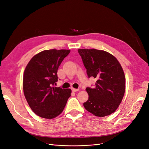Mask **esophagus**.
<instances>
[{"label": "esophagus", "instance_id": "obj_1", "mask_svg": "<svg viewBox=\"0 0 149 149\" xmlns=\"http://www.w3.org/2000/svg\"><path fill=\"white\" fill-rule=\"evenodd\" d=\"M71 90H72V91H73V92H76V91H78L79 90V89H75V88H71Z\"/></svg>", "mask_w": 149, "mask_h": 149}]
</instances>
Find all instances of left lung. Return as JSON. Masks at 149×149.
Instances as JSON below:
<instances>
[{"label": "left lung", "mask_w": 149, "mask_h": 149, "mask_svg": "<svg viewBox=\"0 0 149 149\" xmlns=\"http://www.w3.org/2000/svg\"><path fill=\"white\" fill-rule=\"evenodd\" d=\"M88 78L97 81L95 87L86 88L89 98L84 108L93 115L104 117L118 109L124 97L125 78L118 60L109 53L96 49H79Z\"/></svg>", "instance_id": "obj_1"}]
</instances>
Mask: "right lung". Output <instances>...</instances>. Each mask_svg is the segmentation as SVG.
I'll return each mask as SVG.
<instances>
[{"instance_id":"add662e5","label":"right lung","mask_w":149,"mask_h":149,"mask_svg":"<svg viewBox=\"0 0 149 149\" xmlns=\"http://www.w3.org/2000/svg\"><path fill=\"white\" fill-rule=\"evenodd\" d=\"M70 49H48L35 55L26 65L23 89L29 106L45 119H53L63 111L71 96L70 89L54 87L58 81L57 71Z\"/></svg>"}]
</instances>
